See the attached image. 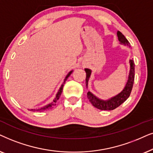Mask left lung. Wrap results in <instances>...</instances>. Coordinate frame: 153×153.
<instances>
[{
  "label": "left lung",
  "mask_w": 153,
  "mask_h": 153,
  "mask_svg": "<svg viewBox=\"0 0 153 153\" xmlns=\"http://www.w3.org/2000/svg\"><path fill=\"white\" fill-rule=\"evenodd\" d=\"M117 37L119 41L121 44L125 45L130 46V43L128 41L127 38L125 37V36L120 31H117ZM130 63V71L129 74V78L126 84L125 88L120 93L118 94L115 97H113L109 99L108 100H102V99H99L96 96L91 93L90 91H88L87 94V98L95 108L98 109L102 110V111H112V110L115 109L116 108L120 106L122 103H123L127 99L129 98L131 94L132 87H133L134 82V75H135V65L133 59L129 61ZM86 72V85L87 87L89 79L90 78L91 73V71L89 68L85 69Z\"/></svg>",
  "instance_id": "1"
}]
</instances>
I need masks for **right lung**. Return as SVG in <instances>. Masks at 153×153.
I'll list each match as a JSON object with an SVG mask.
<instances>
[{"mask_svg": "<svg viewBox=\"0 0 153 153\" xmlns=\"http://www.w3.org/2000/svg\"><path fill=\"white\" fill-rule=\"evenodd\" d=\"M73 71H70V72H69L68 73V75H66V78H65V79H64V82H63V84L62 85V86H61V87L59 88V91H58V92H57V94H56V97L54 98V100H53V102H52V103H49V104H48L47 105H45V106H44V107H42V108H40V109H30V111H46V110H48V109H50V108H52V106H54V105H56V101H57V100L59 99V97H60V96H61V94H62V91H63V87H64V85L65 84V82H66V80H67V78H68L69 76H70V75L71 74V73H72V72H73Z\"/></svg>", "mask_w": 153, "mask_h": 153, "instance_id": "obj_1", "label": "right lung"}]
</instances>
